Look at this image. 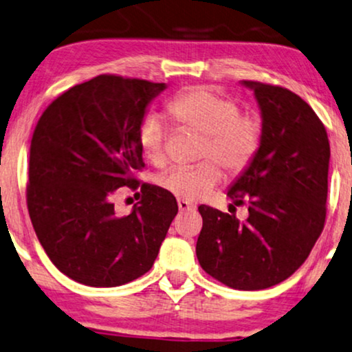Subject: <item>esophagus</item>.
<instances>
[{
	"mask_svg": "<svg viewBox=\"0 0 352 352\" xmlns=\"http://www.w3.org/2000/svg\"><path fill=\"white\" fill-rule=\"evenodd\" d=\"M177 204H179V209L180 211H191V209H195V206L188 201H185V199H179L177 201Z\"/></svg>",
	"mask_w": 352,
	"mask_h": 352,
	"instance_id": "esophagus-1",
	"label": "esophagus"
}]
</instances>
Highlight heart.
Returning <instances> with one entry per match:
<instances>
[{"label": "heart", "mask_w": 352, "mask_h": 352, "mask_svg": "<svg viewBox=\"0 0 352 352\" xmlns=\"http://www.w3.org/2000/svg\"><path fill=\"white\" fill-rule=\"evenodd\" d=\"M168 115L185 130L204 135L199 157L214 159L229 173H239L255 157L261 144V122L253 113H240V107L211 87H193L168 102ZM138 146L154 166L166 162V126L162 118L149 113L138 128ZM222 173L212 161L172 167L159 177V185L185 201L206 197L221 184Z\"/></svg>", "instance_id": "obj_1"}]
</instances>
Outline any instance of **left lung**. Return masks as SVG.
Returning <instances> with one entry per match:
<instances>
[{
  "instance_id": "8db88e82",
  "label": "left lung",
  "mask_w": 352,
  "mask_h": 352,
  "mask_svg": "<svg viewBox=\"0 0 352 352\" xmlns=\"http://www.w3.org/2000/svg\"><path fill=\"white\" fill-rule=\"evenodd\" d=\"M255 96L261 144L230 185L239 221L206 204L197 242L201 268L226 286L260 291L287 279L304 263L327 216L330 143L312 107L289 89L240 81Z\"/></svg>"
}]
</instances>
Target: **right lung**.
<instances>
[{
    "label": "right lung",
    "instance_id": "right-lung-1",
    "mask_svg": "<svg viewBox=\"0 0 352 352\" xmlns=\"http://www.w3.org/2000/svg\"><path fill=\"white\" fill-rule=\"evenodd\" d=\"M166 82L100 74L52 102L35 126L28 208L35 234L61 273L91 287L122 286L148 273L179 206L143 184L124 217L112 197L136 188L144 167L138 128ZM138 193V195H140Z\"/></svg>",
    "mask_w": 352,
    "mask_h": 352
}]
</instances>
